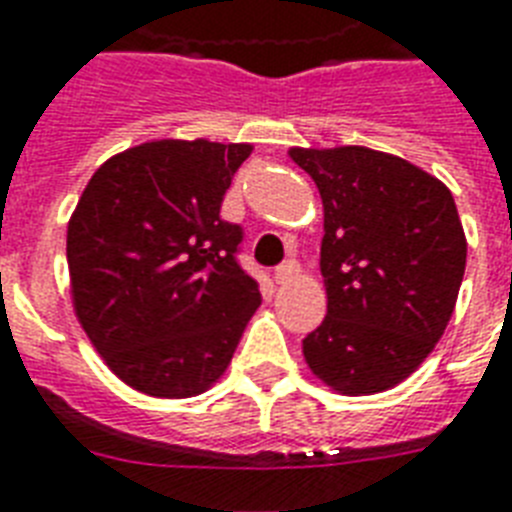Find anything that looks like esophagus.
Masks as SVG:
<instances>
[{
    "instance_id": "esophagus-1",
    "label": "esophagus",
    "mask_w": 512,
    "mask_h": 512,
    "mask_svg": "<svg viewBox=\"0 0 512 512\" xmlns=\"http://www.w3.org/2000/svg\"><path fill=\"white\" fill-rule=\"evenodd\" d=\"M298 272H301V269H298V264H296V261H293V259L282 261L280 267L275 269V282H277V285H285V282L296 280V277H298Z\"/></svg>"
}]
</instances>
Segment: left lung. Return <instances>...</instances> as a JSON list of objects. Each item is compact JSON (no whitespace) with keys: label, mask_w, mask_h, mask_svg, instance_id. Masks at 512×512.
Here are the masks:
<instances>
[{"label":"left lung","mask_w":512,"mask_h":512,"mask_svg":"<svg viewBox=\"0 0 512 512\" xmlns=\"http://www.w3.org/2000/svg\"><path fill=\"white\" fill-rule=\"evenodd\" d=\"M325 208L320 269L327 317L304 338L309 370L349 396L410 378L433 351L465 275L452 192L399 155L346 145L290 147Z\"/></svg>","instance_id":"1"}]
</instances>
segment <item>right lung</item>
<instances>
[{"mask_svg": "<svg viewBox=\"0 0 512 512\" xmlns=\"http://www.w3.org/2000/svg\"><path fill=\"white\" fill-rule=\"evenodd\" d=\"M251 150L142 142L81 192L65 245L73 309L105 365L142 394H203L259 309V285L237 264L243 230L219 216Z\"/></svg>", "mask_w": 512, "mask_h": 512, "instance_id": "right-lung-1", "label": "right lung"}]
</instances>
